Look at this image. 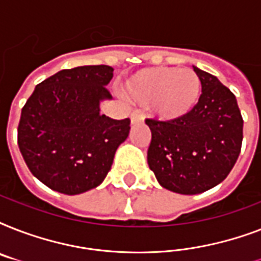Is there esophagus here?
Masks as SVG:
<instances>
[{"label":"esophagus","mask_w":261,"mask_h":261,"mask_svg":"<svg viewBox=\"0 0 261 261\" xmlns=\"http://www.w3.org/2000/svg\"><path fill=\"white\" fill-rule=\"evenodd\" d=\"M130 120H131V124H138V123H142L143 118L139 114H135L134 112V114H131Z\"/></svg>","instance_id":"esophagus-1"}]
</instances>
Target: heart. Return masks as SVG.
<instances>
[{"mask_svg":"<svg viewBox=\"0 0 261 261\" xmlns=\"http://www.w3.org/2000/svg\"><path fill=\"white\" fill-rule=\"evenodd\" d=\"M202 83L191 69L146 67L128 75L123 93L139 106H147L150 114L163 122L186 116L198 104Z\"/></svg>","mask_w":261,"mask_h":261,"instance_id":"b5f03b06","label":"heart"}]
</instances>
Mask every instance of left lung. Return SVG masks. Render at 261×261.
<instances>
[{
    "label": "left lung",
    "instance_id": "1",
    "mask_svg": "<svg viewBox=\"0 0 261 261\" xmlns=\"http://www.w3.org/2000/svg\"><path fill=\"white\" fill-rule=\"evenodd\" d=\"M194 67L202 94L190 114L173 122L147 119V164L163 188L196 195L222 182L239 159L243 118L236 96L215 75Z\"/></svg>",
    "mask_w": 261,
    "mask_h": 261
}]
</instances>
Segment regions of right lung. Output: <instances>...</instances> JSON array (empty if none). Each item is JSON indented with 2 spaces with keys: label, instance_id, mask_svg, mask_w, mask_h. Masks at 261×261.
Returning <instances> with one entry per match:
<instances>
[{
  "label": "right lung",
  "instance_id": "add662e5",
  "mask_svg": "<svg viewBox=\"0 0 261 261\" xmlns=\"http://www.w3.org/2000/svg\"><path fill=\"white\" fill-rule=\"evenodd\" d=\"M114 69L107 65L61 70L36 85L21 110L18 147L31 173L51 190L79 195L104 181L130 120L100 114L111 100Z\"/></svg>",
  "mask_w": 261,
  "mask_h": 261
}]
</instances>
